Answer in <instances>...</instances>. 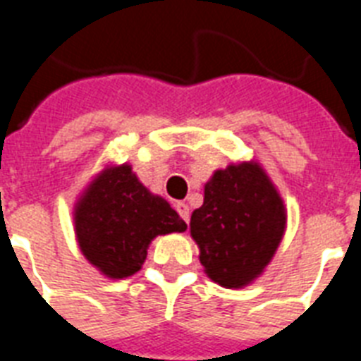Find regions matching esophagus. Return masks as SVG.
Here are the masks:
<instances>
[{
	"instance_id": "esophagus-1",
	"label": "esophagus",
	"mask_w": 361,
	"mask_h": 361,
	"mask_svg": "<svg viewBox=\"0 0 361 361\" xmlns=\"http://www.w3.org/2000/svg\"><path fill=\"white\" fill-rule=\"evenodd\" d=\"M174 208H176V212L180 214L181 219L185 221V223H189V206H187L185 202H176Z\"/></svg>"
}]
</instances>
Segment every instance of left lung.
<instances>
[{"label": "left lung", "mask_w": 361, "mask_h": 361, "mask_svg": "<svg viewBox=\"0 0 361 361\" xmlns=\"http://www.w3.org/2000/svg\"><path fill=\"white\" fill-rule=\"evenodd\" d=\"M189 228L209 279L243 288L271 262L285 236L286 208L260 163H232L204 185V204Z\"/></svg>", "instance_id": "1"}]
</instances>
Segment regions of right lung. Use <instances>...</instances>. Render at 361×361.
<instances>
[{
	"label": "right lung",
	"instance_id": "right-lung-1",
	"mask_svg": "<svg viewBox=\"0 0 361 361\" xmlns=\"http://www.w3.org/2000/svg\"><path fill=\"white\" fill-rule=\"evenodd\" d=\"M86 260L109 279L135 275L157 236L185 232V221L140 183L133 166L109 164L82 191L73 212Z\"/></svg>",
	"mask_w": 361,
	"mask_h": 361
}]
</instances>
